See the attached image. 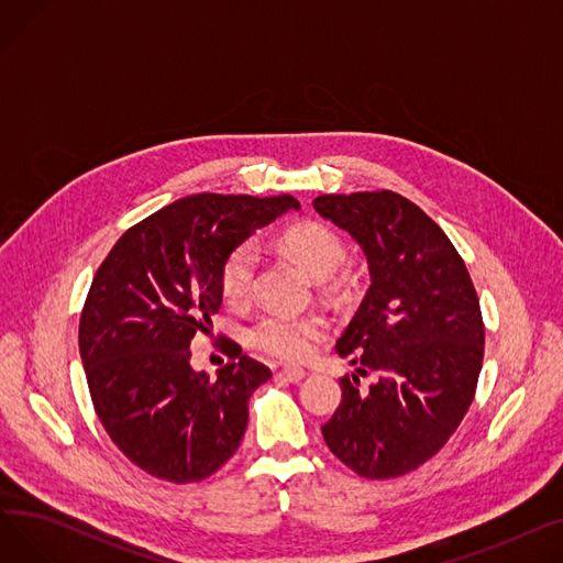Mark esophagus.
<instances>
[{
    "label": "esophagus",
    "mask_w": 563,
    "mask_h": 563,
    "mask_svg": "<svg viewBox=\"0 0 563 563\" xmlns=\"http://www.w3.org/2000/svg\"><path fill=\"white\" fill-rule=\"evenodd\" d=\"M306 369L303 367H283L280 369V376L285 378V380H289V383H301L303 378H306Z\"/></svg>",
    "instance_id": "34e87169"
}]
</instances>
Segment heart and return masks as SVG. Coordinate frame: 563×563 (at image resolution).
Here are the masks:
<instances>
[{"mask_svg": "<svg viewBox=\"0 0 563 563\" xmlns=\"http://www.w3.org/2000/svg\"><path fill=\"white\" fill-rule=\"evenodd\" d=\"M287 249L299 255L308 266V272L317 280H329L340 274L346 264V246L340 236L327 225H303L291 230L285 240ZM257 246L253 242L234 249L223 266L221 287L225 299L240 303L249 299L257 269ZM327 323L319 317H301L285 310H274L264 314L253 329V342L272 356L285 361H303L314 351L317 342L323 338Z\"/></svg>", "mask_w": 563, "mask_h": 563, "instance_id": "b5f03b06", "label": "heart"}]
</instances>
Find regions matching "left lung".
Returning <instances> with one entry per match:
<instances>
[{
    "mask_svg": "<svg viewBox=\"0 0 563 563\" xmlns=\"http://www.w3.org/2000/svg\"><path fill=\"white\" fill-rule=\"evenodd\" d=\"M314 212L351 234L369 289L335 344L358 365L321 427L329 450L367 479H393L442 450L461 424L484 361V323L465 262L416 202L395 191L331 194ZM374 373L369 389L357 374Z\"/></svg>",
    "mask_w": 563,
    "mask_h": 563,
    "instance_id": "8db88e82",
    "label": "left lung"
}]
</instances>
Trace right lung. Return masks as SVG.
Masks as SVG:
<instances>
[{
  "mask_svg": "<svg viewBox=\"0 0 563 563\" xmlns=\"http://www.w3.org/2000/svg\"><path fill=\"white\" fill-rule=\"evenodd\" d=\"M289 210H301L294 196L194 194L130 228L98 269L79 319L88 390L115 448L147 475L202 482L240 448L272 369L240 356L210 378L189 349L221 308L232 251Z\"/></svg>",
  "mask_w": 563,
  "mask_h": 563,
  "instance_id": "right-lung-1",
  "label": "right lung"
}]
</instances>
